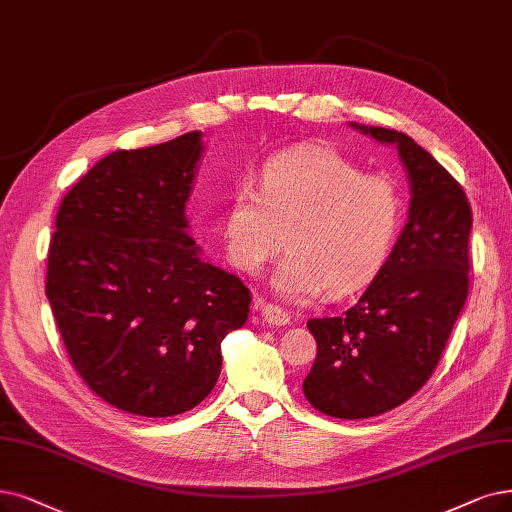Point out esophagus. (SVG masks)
Returning <instances> with one entry per match:
<instances>
[{
	"label": "esophagus",
	"mask_w": 512,
	"mask_h": 512,
	"mask_svg": "<svg viewBox=\"0 0 512 512\" xmlns=\"http://www.w3.org/2000/svg\"><path fill=\"white\" fill-rule=\"evenodd\" d=\"M254 309H256V313L262 315V321H267L271 325H290V315L285 313L281 306H277V304H269V302H264L262 298H256Z\"/></svg>",
	"instance_id": "1"
}]
</instances>
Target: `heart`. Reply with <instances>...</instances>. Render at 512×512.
<instances>
[{"mask_svg": "<svg viewBox=\"0 0 512 512\" xmlns=\"http://www.w3.org/2000/svg\"><path fill=\"white\" fill-rule=\"evenodd\" d=\"M401 224L395 182L363 174L332 149H290L269 159L258 189L239 180L220 233L233 267L256 275L283 243L288 256L273 275L283 298L304 302L349 292L372 279Z\"/></svg>", "mask_w": 512, "mask_h": 512, "instance_id": "1", "label": "heart"}]
</instances>
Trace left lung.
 I'll return each instance as SVG.
<instances>
[{
    "label": "left lung",
    "mask_w": 512,
    "mask_h": 512,
    "mask_svg": "<svg viewBox=\"0 0 512 512\" xmlns=\"http://www.w3.org/2000/svg\"><path fill=\"white\" fill-rule=\"evenodd\" d=\"M395 145L410 178V216L391 256L340 317L306 323L317 357L302 382L309 403L332 418L384 414L435 372L468 296L473 212L456 178L403 132L351 124Z\"/></svg>",
    "instance_id": "8db88e82"
}]
</instances>
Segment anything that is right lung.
<instances>
[{
	"instance_id": "add662e5",
	"label": "right lung",
	"mask_w": 512,
	"mask_h": 512,
	"mask_svg": "<svg viewBox=\"0 0 512 512\" xmlns=\"http://www.w3.org/2000/svg\"><path fill=\"white\" fill-rule=\"evenodd\" d=\"M201 132L115 151L65 195L46 296L69 359L117 410H193L220 376V342L250 315V290L201 258L187 201Z\"/></svg>"
}]
</instances>
